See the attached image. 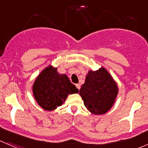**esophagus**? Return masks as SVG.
Instances as JSON below:
<instances>
[{
	"mask_svg": "<svg viewBox=\"0 0 148 148\" xmlns=\"http://www.w3.org/2000/svg\"><path fill=\"white\" fill-rule=\"evenodd\" d=\"M76 86H77V88H78L79 90L80 89V88H81V85L79 84H76Z\"/></svg>",
	"mask_w": 148,
	"mask_h": 148,
	"instance_id": "34e87169",
	"label": "esophagus"
}]
</instances>
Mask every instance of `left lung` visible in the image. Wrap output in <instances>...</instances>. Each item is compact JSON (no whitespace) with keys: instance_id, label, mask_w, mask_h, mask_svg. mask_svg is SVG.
<instances>
[{"instance_id":"1","label":"left lung","mask_w":148,"mask_h":148,"mask_svg":"<svg viewBox=\"0 0 148 148\" xmlns=\"http://www.w3.org/2000/svg\"><path fill=\"white\" fill-rule=\"evenodd\" d=\"M119 88L106 69L89 71L79 91L87 109L94 114L106 113L114 103Z\"/></svg>"}]
</instances>
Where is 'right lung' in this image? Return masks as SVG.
<instances>
[{
	"instance_id": "right-lung-1",
	"label": "right lung",
	"mask_w": 148,
	"mask_h": 148,
	"mask_svg": "<svg viewBox=\"0 0 148 148\" xmlns=\"http://www.w3.org/2000/svg\"><path fill=\"white\" fill-rule=\"evenodd\" d=\"M57 69L47 66L37 77L32 86L35 100L46 111H53L63 104L68 95L79 92L67 76L59 74Z\"/></svg>"
}]
</instances>
